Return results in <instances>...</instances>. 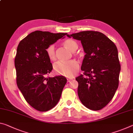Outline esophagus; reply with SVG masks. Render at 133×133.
Returning <instances> with one entry per match:
<instances>
[{"label":"esophagus","instance_id":"esophagus-1","mask_svg":"<svg viewBox=\"0 0 133 133\" xmlns=\"http://www.w3.org/2000/svg\"><path fill=\"white\" fill-rule=\"evenodd\" d=\"M73 77H70V78H67V82H70V81H71V80H73Z\"/></svg>","mask_w":133,"mask_h":133}]
</instances>
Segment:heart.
<instances>
[{"label":"heart","instance_id":"1","mask_svg":"<svg viewBox=\"0 0 133 133\" xmlns=\"http://www.w3.org/2000/svg\"><path fill=\"white\" fill-rule=\"evenodd\" d=\"M62 44L70 51L74 52L77 49V43L71 39H67L62 43ZM48 58L51 61L56 60L55 47L54 45H48L45 50ZM79 63L75 60L67 61V62H58L54 66L56 73L60 75L64 76H71L77 71L79 69Z\"/></svg>","mask_w":133,"mask_h":133}]
</instances>
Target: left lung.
I'll list each match as a JSON object with an SVG mask.
<instances>
[{"mask_svg":"<svg viewBox=\"0 0 133 133\" xmlns=\"http://www.w3.org/2000/svg\"><path fill=\"white\" fill-rule=\"evenodd\" d=\"M67 36L81 41L86 53L81 66L83 75L76 78L80 100L86 108L100 110L111 101L118 87L121 66L117 48L98 31H82Z\"/></svg>","mask_w":133,"mask_h":133,"instance_id":"obj_1","label":"left lung"}]
</instances>
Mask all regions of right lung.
<instances>
[{"instance_id":"right-lung-1","label":"right lung","mask_w":133,"mask_h":133,"mask_svg":"<svg viewBox=\"0 0 133 133\" xmlns=\"http://www.w3.org/2000/svg\"><path fill=\"white\" fill-rule=\"evenodd\" d=\"M36 31L21 40L15 58L16 83L25 99L37 111L54 108L60 100L67 79L63 76L47 77L52 66L45 50L67 35Z\"/></svg>"}]
</instances>
